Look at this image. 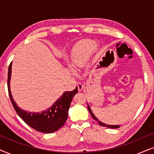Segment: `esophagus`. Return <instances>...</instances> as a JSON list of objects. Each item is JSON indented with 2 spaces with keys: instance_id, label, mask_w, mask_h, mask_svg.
<instances>
[{
  "instance_id": "1",
  "label": "esophagus",
  "mask_w": 154,
  "mask_h": 154,
  "mask_svg": "<svg viewBox=\"0 0 154 154\" xmlns=\"http://www.w3.org/2000/svg\"><path fill=\"white\" fill-rule=\"evenodd\" d=\"M77 87H78V90H79V91H81L83 89V84H81V83H77Z\"/></svg>"
}]
</instances>
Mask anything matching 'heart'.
<instances>
[{
    "mask_svg": "<svg viewBox=\"0 0 154 154\" xmlns=\"http://www.w3.org/2000/svg\"><path fill=\"white\" fill-rule=\"evenodd\" d=\"M94 47L95 44L91 41H85L78 44L72 51L71 66L74 69L83 66Z\"/></svg>",
    "mask_w": 154,
    "mask_h": 154,
    "instance_id": "obj_1",
    "label": "heart"
}]
</instances>
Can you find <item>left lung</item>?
Here are the masks:
<instances>
[{
  "label": "left lung",
  "mask_w": 154,
  "mask_h": 154,
  "mask_svg": "<svg viewBox=\"0 0 154 154\" xmlns=\"http://www.w3.org/2000/svg\"><path fill=\"white\" fill-rule=\"evenodd\" d=\"M88 110H89V112L90 113V114H91V116H92V117L93 118V119L95 120V121L97 122V123L100 124V125H102V126H104V127H107V128H113V129H116V128H119L120 126L119 125H106V124H105V123H103L102 122H101L100 121H99V120L97 119V118L94 116V115L93 114V113L92 112V111H91V109H90V106H88Z\"/></svg>",
  "instance_id": "obj_1"
}]
</instances>
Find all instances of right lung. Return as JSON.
Returning <instances> with one entry per match:
<instances>
[{"label":"right lung","mask_w":154,"mask_h":154,"mask_svg":"<svg viewBox=\"0 0 154 154\" xmlns=\"http://www.w3.org/2000/svg\"><path fill=\"white\" fill-rule=\"evenodd\" d=\"M12 62L8 68V93L14 110L21 119L38 132L43 133H52L62 127L66 123L69 107L72 99L78 92V88L73 91L65 92L62 97L58 99L51 107L41 113H31L19 108L17 104L12 99L10 92V82L11 78Z\"/></svg>","instance_id":"add662e5"}]
</instances>
